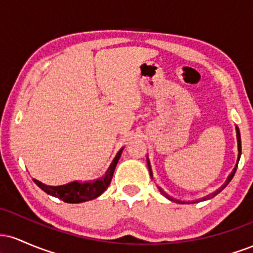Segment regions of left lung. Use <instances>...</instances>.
Returning <instances> with one entry per match:
<instances>
[{"instance_id":"1","label":"left lung","mask_w":253,"mask_h":253,"mask_svg":"<svg viewBox=\"0 0 253 253\" xmlns=\"http://www.w3.org/2000/svg\"><path fill=\"white\" fill-rule=\"evenodd\" d=\"M236 130H237V141H238V161H237V164H236V167H234V169H233V171H232L231 172V175H229L228 177H227V179H226V182L223 183V184L221 185V187L219 188V189H217L216 191H214V193H211V194H210V195H207V196H205V197H202L201 200H196V201H191V202H199V201H206V200H210V199H211V197H214L215 195H217V194L220 193V191H221L223 188L226 187V185L228 184L229 182H231V179L233 178V176H234V173H236V171H237V168H238V162H239V159H240V155H242V139H240V132H239V128H238V127L236 126ZM147 167H149V171H150V175H151V177H152V170H151V164H150V162H149V158H147ZM158 189H159V191H161V194L162 195H164L165 197H167V199H169L170 201H173V202H177V203H185V201H181V200H177V199H173L172 196H170L169 194L168 193H165V191L162 189L161 187H158ZM189 203V202H188Z\"/></svg>"}]
</instances>
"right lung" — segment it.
<instances>
[{
  "label": "right lung",
  "instance_id": "1",
  "mask_svg": "<svg viewBox=\"0 0 253 253\" xmlns=\"http://www.w3.org/2000/svg\"><path fill=\"white\" fill-rule=\"evenodd\" d=\"M124 147L121 149L113 159L112 164L106 171V173L101 177V178L96 179V181H90V182H71L68 184L58 185V187H52V185H46L43 183L39 182L38 179H33L34 183L45 191L48 195L58 197L59 200H63L66 203H81L90 201V200L96 199L103 193L104 190L108 188L113 178V173H114L115 167H117L119 159H120L121 153H123Z\"/></svg>",
  "mask_w": 253,
  "mask_h": 253
}]
</instances>
